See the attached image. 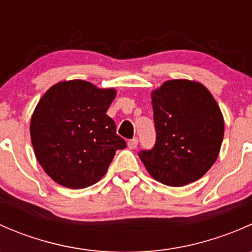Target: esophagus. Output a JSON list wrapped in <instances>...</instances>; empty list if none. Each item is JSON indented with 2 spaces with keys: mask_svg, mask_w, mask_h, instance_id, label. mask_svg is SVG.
<instances>
[{
  "mask_svg": "<svg viewBox=\"0 0 252 252\" xmlns=\"http://www.w3.org/2000/svg\"><path fill=\"white\" fill-rule=\"evenodd\" d=\"M136 146H138V139H131V140L128 141V149L130 150H134L136 149Z\"/></svg>",
  "mask_w": 252,
  "mask_h": 252,
  "instance_id": "1",
  "label": "esophagus"
}]
</instances>
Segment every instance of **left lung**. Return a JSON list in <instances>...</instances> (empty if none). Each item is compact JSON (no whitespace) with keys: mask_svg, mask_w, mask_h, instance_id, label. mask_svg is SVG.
<instances>
[{"mask_svg":"<svg viewBox=\"0 0 252 252\" xmlns=\"http://www.w3.org/2000/svg\"><path fill=\"white\" fill-rule=\"evenodd\" d=\"M156 144L139 154L149 174L169 187H184L206 174L220 155L224 119L201 83L167 80L151 93Z\"/></svg>","mask_w":252,"mask_h":252,"instance_id":"8db88e82","label":"left lung"}]
</instances>
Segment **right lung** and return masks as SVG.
Instances as JSON below:
<instances>
[{
    "label": "right lung",
    "instance_id": "right-lung-1",
    "mask_svg": "<svg viewBox=\"0 0 252 252\" xmlns=\"http://www.w3.org/2000/svg\"><path fill=\"white\" fill-rule=\"evenodd\" d=\"M114 89L85 80L60 81L40 98L30 121L35 156L57 184L83 189L107 172L117 150L126 146L106 114Z\"/></svg>",
    "mask_w": 252,
    "mask_h": 252
}]
</instances>
